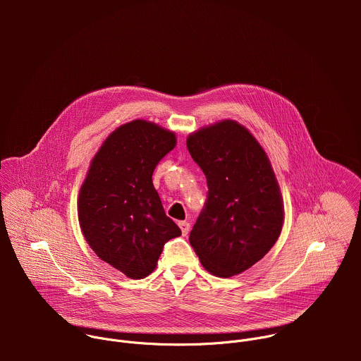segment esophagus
I'll list each match as a JSON object with an SVG mask.
<instances>
[{"instance_id":"34e87169","label":"esophagus","mask_w":361,"mask_h":361,"mask_svg":"<svg viewBox=\"0 0 361 361\" xmlns=\"http://www.w3.org/2000/svg\"><path fill=\"white\" fill-rule=\"evenodd\" d=\"M178 226H180V228H181L183 235H187L188 231H190V223H187V221H180Z\"/></svg>"}]
</instances>
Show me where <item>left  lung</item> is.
<instances>
[{"mask_svg":"<svg viewBox=\"0 0 361 361\" xmlns=\"http://www.w3.org/2000/svg\"><path fill=\"white\" fill-rule=\"evenodd\" d=\"M187 148L209 185L190 244L205 270L228 279L260 262L279 240L280 185L264 148L234 120L191 133Z\"/></svg>","mask_w":361,"mask_h":361,"instance_id":"left-lung-1","label":"left lung"}]
</instances>
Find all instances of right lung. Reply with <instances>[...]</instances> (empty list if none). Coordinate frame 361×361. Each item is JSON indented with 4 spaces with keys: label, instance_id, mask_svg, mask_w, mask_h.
<instances>
[{
    "label": "right lung",
    "instance_id": "obj_1",
    "mask_svg": "<svg viewBox=\"0 0 361 361\" xmlns=\"http://www.w3.org/2000/svg\"><path fill=\"white\" fill-rule=\"evenodd\" d=\"M176 144V134L156 123H126L101 144L80 188L85 241L99 260L134 280L151 274L163 245L181 235L152 184L154 169Z\"/></svg>",
    "mask_w": 361,
    "mask_h": 361
}]
</instances>
